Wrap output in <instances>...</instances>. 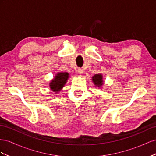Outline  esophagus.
<instances>
[{
    "instance_id": "esophagus-1",
    "label": "esophagus",
    "mask_w": 156,
    "mask_h": 156,
    "mask_svg": "<svg viewBox=\"0 0 156 156\" xmlns=\"http://www.w3.org/2000/svg\"><path fill=\"white\" fill-rule=\"evenodd\" d=\"M78 73L79 75L82 76L83 73V70L82 69H78Z\"/></svg>"
}]
</instances>
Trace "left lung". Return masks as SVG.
Segmentation results:
<instances>
[{
    "label": "left lung",
    "instance_id": "8db88e82",
    "mask_svg": "<svg viewBox=\"0 0 156 156\" xmlns=\"http://www.w3.org/2000/svg\"><path fill=\"white\" fill-rule=\"evenodd\" d=\"M91 80L94 86L98 88H101L104 84L103 76L102 74H95L91 77Z\"/></svg>",
    "mask_w": 156,
    "mask_h": 156
}]
</instances>
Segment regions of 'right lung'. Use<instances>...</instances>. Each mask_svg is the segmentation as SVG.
<instances>
[{
	"label": "right lung",
	"mask_w": 156,
	"mask_h": 156,
	"mask_svg": "<svg viewBox=\"0 0 156 156\" xmlns=\"http://www.w3.org/2000/svg\"><path fill=\"white\" fill-rule=\"evenodd\" d=\"M70 76V74L67 72H59L57 73L55 77L53 78L49 83V87L51 91L55 93H59L65 86Z\"/></svg>",
	"instance_id": "1"
}]
</instances>
